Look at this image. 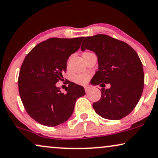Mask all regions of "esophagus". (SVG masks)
Returning a JSON list of instances; mask_svg holds the SVG:
<instances>
[{"mask_svg":"<svg viewBox=\"0 0 158 158\" xmlns=\"http://www.w3.org/2000/svg\"><path fill=\"white\" fill-rule=\"evenodd\" d=\"M85 92H88L89 91V87H87V86H85Z\"/></svg>","mask_w":158,"mask_h":158,"instance_id":"esophagus-1","label":"esophagus"}]
</instances>
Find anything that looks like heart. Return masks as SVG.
<instances>
[{
	"mask_svg": "<svg viewBox=\"0 0 158 158\" xmlns=\"http://www.w3.org/2000/svg\"><path fill=\"white\" fill-rule=\"evenodd\" d=\"M89 76L86 73H79V74L74 76L73 81L79 85H85L89 81Z\"/></svg>",
	"mask_w": 158,
	"mask_h": 158,
	"instance_id": "1",
	"label": "heart"
}]
</instances>
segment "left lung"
I'll list each match as a JSON object with an SVG mask.
<instances>
[{"mask_svg":"<svg viewBox=\"0 0 158 158\" xmlns=\"http://www.w3.org/2000/svg\"><path fill=\"white\" fill-rule=\"evenodd\" d=\"M83 39L81 51L92 50L98 56V69L92 85H110L109 89L100 90V100L92 104L94 110L104 118H123L134 110L142 96L144 83L142 61L131 46L108 35Z\"/></svg>","mask_w":158,"mask_h":158,"instance_id":"left-lung-1","label":"left lung"}]
</instances>
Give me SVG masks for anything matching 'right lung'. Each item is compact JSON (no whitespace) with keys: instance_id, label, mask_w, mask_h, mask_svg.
<instances>
[{"instance_id":"right-lung-1","label":"right lung","mask_w":158,"mask_h":158,"mask_svg":"<svg viewBox=\"0 0 158 158\" xmlns=\"http://www.w3.org/2000/svg\"><path fill=\"white\" fill-rule=\"evenodd\" d=\"M83 38L48 39L35 46L22 63L18 79L21 100L29 116L42 125L52 127L64 123L72 115L77 99L85 94L83 87L71 81L66 94L56 85Z\"/></svg>"}]
</instances>
